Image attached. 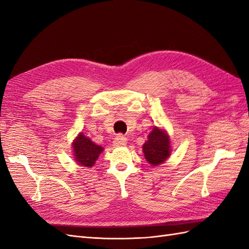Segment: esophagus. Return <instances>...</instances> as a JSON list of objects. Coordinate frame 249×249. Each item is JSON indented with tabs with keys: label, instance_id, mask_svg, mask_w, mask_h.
<instances>
[{
	"label": "esophagus",
	"instance_id": "34e87169",
	"mask_svg": "<svg viewBox=\"0 0 249 249\" xmlns=\"http://www.w3.org/2000/svg\"><path fill=\"white\" fill-rule=\"evenodd\" d=\"M125 144H126V138L124 136H123V135H118V136H116L114 138V140H113V145L116 147L124 146Z\"/></svg>",
	"mask_w": 249,
	"mask_h": 249
}]
</instances>
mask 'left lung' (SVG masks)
Here are the masks:
<instances>
[{"mask_svg":"<svg viewBox=\"0 0 249 249\" xmlns=\"http://www.w3.org/2000/svg\"><path fill=\"white\" fill-rule=\"evenodd\" d=\"M145 160L153 166L163 164L171 154L170 137L167 131L155 125L148 134L147 140L142 145Z\"/></svg>","mask_w":249,"mask_h":249,"instance_id":"left-lung-1","label":"left lung"}]
</instances>
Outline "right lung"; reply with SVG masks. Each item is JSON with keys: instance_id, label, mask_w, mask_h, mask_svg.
I'll use <instances>...</instances> for the list:
<instances>
[{"instance_id": "1", "label": "right lung", "mask_w": 249, "mask_h": 249, "mask_svg": "<svg viewBox=\"0 0 249 249\" xmlns=\"http://www.w3.org/2000/svg\"><path fill=\"white\" fill-rule=\"evenodd\" d=\"M73 160L84 167H92L100 155L104 152L101 145H97L91 139L79 133L71 143Z\"/></svg>"}]
</instances>
